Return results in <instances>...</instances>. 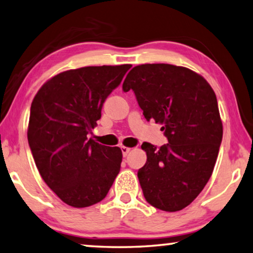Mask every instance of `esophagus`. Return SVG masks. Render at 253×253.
Listing matches in <instances>:
<instances>
[{
    "mask_svg": "<svg viewBox=\"0 0 253 253\" xmlns=\"http://www.w3.org/2000/svg\"><path fill=\"white\" fill-rule=\"evenodd\" d=\"M121 149H122V154H123V156H126V155H127V153H129V152L131 151V148H130V147H126V146H122V147H121Z\"/></svg>",
    "mask_w": 253,
    "mask_h": 253,
    "instance_id": "34e87169",
    "label": "esophagus"
}]
</instances>
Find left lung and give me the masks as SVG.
I'll list each match as a JSON object with an SVG mask.
<instances>
[{
	"label": "left lung",
	"mask_w": 253,
	"mask_h": 253,
	"mask_svg": "<svg viewBox=\"0 0 253 253\" xmlns=\"http://www.w3.org/2000/svg\"><path fill=\"white\" fill-rule=\"evenodd\" d=\"M133 90L144 116L162 124L169 144L144 142L147 161L139 169L151 206L174 212L189 206L210 179L222 139L217 97L203 76L170 64L135 66L123 82Z\"/></svg>",
	"instance_id": "1"
}]
</instances>
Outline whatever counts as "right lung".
I'll list each match as a JSON object with an SVG mask.
<instances>
[{
  "instance_id": "add662e5",
  "label": "right lung",
  "mask_w": 253,
  "mask_h": 253,
  "mask_svg": "<svg viewBox=\"0 0 253 253\" xmlns=\"http://www.w3.org/2000/svg\"><path fill=\"white\" fill-rule=\"evenodd\" d=\"M130 67L87 66L61 72L32 101L27 138L35 164L45 184L73 208L104 200L119 174L121 148L100 145L87 133Z\"/></svg>"
}]
</instances>
